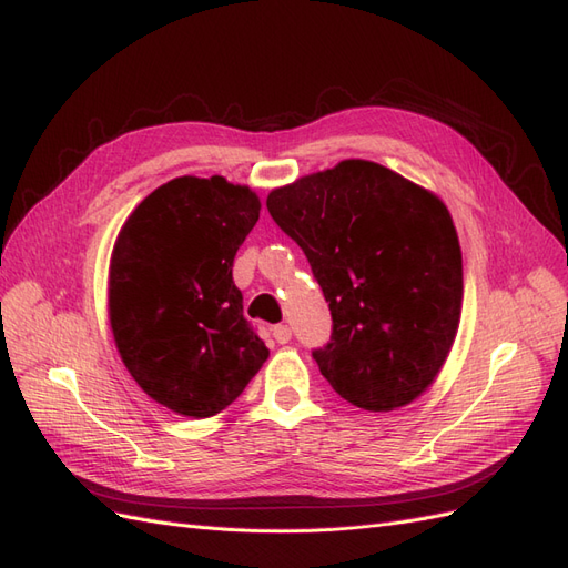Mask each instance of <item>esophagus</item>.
<instances>
[{
    "label": "esophagus",
    "instance_id": "obj_1",
    "mask_svg": "<svg viewBox=\"0 0 568 568\" xmlns=\"http://www.w3.org/2000/svg\"><path fill=\"white\" fill-rule=\"evenodd\" d=\"M272 338L277 343H288L291 341V326L286 324H274L272 326Z\"/></svg>",
    "mask_w": 568,
    "mask_h": 568
}]
</instances>
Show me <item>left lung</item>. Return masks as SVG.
I'll return each mask as SVG.
<instances>
[{"instance_id": "left-lung-1", "label": "left lung", "mask_w": 568, "mask_h": 568, "mask_svg": "<svg viewBox=\"0 0 568 568\" xmlns=\"http://www.w3.org/2000/svg\"><path fill=\"white\" fill-rule=\"evenodd\" d=\"M267 211L329 303V343L313 351L324 379L369 412L415 400L459 324L462 251L448 209L379 163L341 161L274 189Z\"/></svg>"}]
</instances>
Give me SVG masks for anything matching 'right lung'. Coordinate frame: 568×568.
<instances>
[{
    "instance_id": "add662e5",
    "label": "right lung",
    "mask_w": 568,
    "mask_h": 568,
    "mask_svg": "<svg viewBox=\"0 0 568 568\" xmlns=\"http://www.w3.org/2000/svg\"><path fill=\"white\" fill-rule=\"evenodd\" d=\"M257 215L248 186L178 178L136 205L118 234L109 272L115 346L142 390L178 415H217L270 355L232 280Z\"/></svg>"
}]
</instances>
